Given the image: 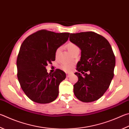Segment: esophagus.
I'll return each mask as SVG.
<instances>
[{"label": "esophagus", "instance_id": "esophagus-1", "mask_svg": "<svg viewBox=\"0 0 129 129\" xmlns=\"http://www.w3.org/2000/svg\"><path fill=\"white\" fill-rule=\"evenodd\" d=\"M66 75H67V77H68V78H69V77L71 76V74L69 73H66Z\"/></svg>", "mask_w": 129, "mask_h": 129}]
</instances>
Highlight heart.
I'll return each instance as SVG.
<instances>
[{
	"label": "heart",
	"mask_w": 129,
	"mask_h": 129,
	"mask_svg": "<svg viewBox=\"0 0 129 129\" xmlns=\"http://www.w3.org/2000/svg\"><path fill=\"white\" fill-rule=\"evenodd\" d=\"M68 50L70 51V52L72 53L73 51L76 50L77 48H78V47H77L76 44L72 43H69L68 44ZM62 47H58L55 51V56L57 57L61 51ZM61 68L63 71L65 72H71L72 71L73 69V66L71 64H64L61 65Z\"/></svg>",
	"instance_id": "heart-1"
}]
</instances>
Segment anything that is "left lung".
<instances>
[{"mask_svg": "<svg viewBox=\"0 0 129 129\" xmlns=\"http://www.w3.org/2000/svg\"><path fill=\"white\" fill-rule=\"evenodd\" d=\"M69 40L81 50L74 95L81 102H94L106 92L113 78L116 59L112 47L104 37L92 31L71 33Z\"/></svg>", "mask_w": 129, "mask_h": 129, "instance_id": "8db88e82", "label": "left lung"}]
</instances>
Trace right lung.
Masks as SVG:
<instances>
[{"mask_svg": "<svg viewBox=\"0 0 129 129\" xmlns=\"http://www.w3.org/2000/svg\"><path fill=\"white\" fill-rule=\"evenodd\" d=\"M69 34L41 30L22 43L17 59V78L23 91L32 101L46 104L57 98L58 86L66 74L60 69L48 73L46 67L55 60L56 50L68 41Z\"/></svg>", "mask_w": 129, "mask_h": 129, "instance_id": "1", "label": "right lung"}]
</instances>
